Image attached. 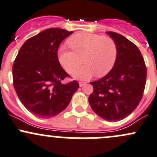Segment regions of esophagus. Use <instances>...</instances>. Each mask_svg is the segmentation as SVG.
Wrapping results in <instances>:
<instances>
[{
	"mask_svg": "<svg viewBox=\"0 0 157 157\" xmlns=\"http://www.w3.org/2000/svg\"><path fill=\"white\" fill-rule=\"evenodd\" d=\"M85 84H86V83H84V82H80V83H79V85H80V87H81V86H84Z\"/></svg>",
	"mask_w": 157,
	"mask_h": 157,
	"instance_id": "esophagus-1",
	"label": "esophagus"
}]
</instances>
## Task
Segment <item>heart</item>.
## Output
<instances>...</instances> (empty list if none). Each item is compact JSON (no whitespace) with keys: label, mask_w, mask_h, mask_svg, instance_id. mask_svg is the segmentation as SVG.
Here are the masks:
<instances>
[{"label":"heart","mask_w":157,"mask_h":157,"mask_svg":"<svg viewBox=\"0 0 157 157\" xmlns=\"http://www.w3.org/2000/svg\"><path fill=\"white\" fill-rule=\"evenodd\" d=\"M72 50L65 46L58 49V61L70 74L79 68L74 74L78 80H89L97 74L99 77L106 75L113 68L118 55L115 41L110 37L91 33H80L74 35L67 41Z\"/></svg>","instance_id":"b5f03b06"}]
</instances>
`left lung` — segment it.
I'll use <instances>...</instances> for the list:
<instances>
[{
	"mask_svg": "<svg viewBox=\"0 0 157 157\" xmlns=\"http://www.w3.org/2000/svg\"><path fill=\"white\" fill-rule=\"evenodd\" d=\"M118 48L113 68L94 82L89 103L93 112L109 121L123 119L140 103L144 91L147 67L138 48L124 36L106 32Z\"/></svg>",
	"mask_w": 157,
	"mask_h": 157,
	"instance_id": "obj_1",
	"label": "left lung"
}]
</instances>
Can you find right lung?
Masks as SVG:
<instances>
[{
    "mask_svg": "<svg viewBox=\"0 0 157 157\" xmlns=\"http://www.w3.org/2000/svg\"><path fill=\"white\" fill-rule=\"evenodd\" d=\"M73 32L51 28L24 42L13 65V86L20 102L38 117H54L67 108L80 86L77 81L63 84L70 77L58 58V49Z\"/></svg>",
    "mask_w": 157,
    "mask_h": 157,
    "instance_id": "right-lung-1",
    "label": "right lung"
}]
</instances>
